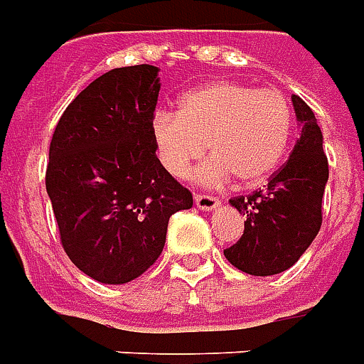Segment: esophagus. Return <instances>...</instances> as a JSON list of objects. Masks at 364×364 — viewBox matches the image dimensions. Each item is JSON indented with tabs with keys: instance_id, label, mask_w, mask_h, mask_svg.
I'll return each instance as SVG.
<instances>
[{
	"instance_id": "1",
	"label": "esophagus",
	"mask_w": 364,
	"mask_h": 364,
	"mask_svg": "<svg viewBox=\"0 0 364 364\" xmlns=\"http://www.w3.org/2000/svg\"><path fill=\"white\" fill-rule=\"evenodd\" d=\"M196 205L203 211H211V209L219 208V200L213 196H196Z\"/></svg>"
}]
</instances>
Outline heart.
I'll use <instances>...</instances> for the list:
<instances>
[{"label": "heart", "mask_w": 364, "mask_h": 364, "mask_svg": "<svg viewBox=\"0 0 364 364\" xmlns=\"http://www.w3.org/2000/svg\"><path fill=\"white\" fill-rule=\"evenodd\" d=\"M293 132L289 98L277 89L238 81H209L178 100V114L159 110L151 120L156 159L182 178L208 149L213 156L196 178L215 186L238 176L244 184L266 180L283 161Z\"/></svg>", "instance_id": "heart-1"}]
</instances>
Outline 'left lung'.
Here are the masks:
<instances>
[{
    "mask_svg": "<svg viewBox=\"0 0 364 364\" xmlns=\"http://www.w3.org/2000/svg\"><path fill=\"white\" fill-rule=\"evenodd\" d=\"M301 126L293 153L273 172L266 190L229 201L246 217L244 235L225 250L232 266L250 275H275L294 266L322 227L328 159L316 116L301 97H291Z\"/></svg>",
    "mask_w": 364,
    "mask_h": 364,
    "instance_id": "8db88e82",
    "label": "left lung"
}]
</instances>
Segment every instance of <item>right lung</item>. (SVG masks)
Returning a JSON list of instances; mask_svg holds the SVG:
<instances>
[{
  "instance_id": "1",
  "label": "right lung",
  "mask_w": 364,
  "mask_h": 364,
  "mask_svg": "<svg viewBox=\"0 0 364 364\" xmlns=\"http://www.w3.org/2000/svg\"><path fill=\"white\" fill-rule=\"evenodd\" d=\"M159 68H116L71 102L52 135L46 192L62 246L106 285L137 279L161 256L168 219L192 193L159 163L151 120Z\"/></svg>"
}]
</instances>
